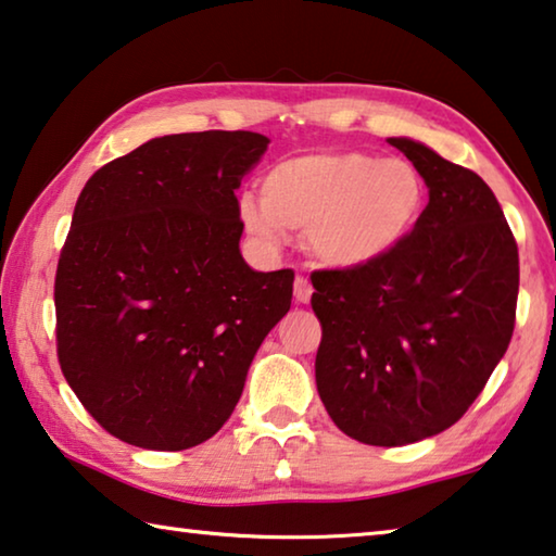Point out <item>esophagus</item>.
I'll list each match as a JSON object with an SVG mask.
<instances>
[{
  "mask_svg": "<svg viewBox=\"0 0 556 556\" xmlns=\"http://www.w3.org/2000/svg\"><path fill=\"white\" fill-rule=\"evenodd\" d=\"M312 294H314L312 281L304 279V277H296L294 279V299H296V304H309L312 302Z\"/></svg>",
  "mask_w": 556,
  "mask_h": 556,
  "instance_id": "obj_1",
  "label": "esophagus"
}]
</instances>
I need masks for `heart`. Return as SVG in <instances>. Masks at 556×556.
<instances>
[{"instance_id":"b5f03b06","label":"heart","mask_w":556,"mask_h":556,"mask_svg":"<svg viewBox=\"0 0 556 556\" xmlns=\"http://www.w3.org/2000/svg\"><path fill=\"white\" fill-rule=\"evenodd\" d=\"M260 195L244 192L237 215L247 235L279 250L289 230L331 269H361L389 260L416 235L428 185L405 157L364 151H316L264 170Z\"/></svg>"}]
</instances>
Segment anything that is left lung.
Returning <instances> with one entry per match:
<instances>
[{
  "instance_id": "obj_1",
  "label": "left lung",
  "mask_w": 556,
  "mask_h": 556,
  "mask_svg": "<svg viewBox=\"0 0 556 556\" xmlns=\"http://www.w3.org/2000/svg\"><path fill=\"white\" fill-rule=\"evenodd\" d=\"M428 185L416 235L389 260L316 271V391L349 438L395 447L463 418L515 329L517 244L480 175L389 138Z\"/></svg>"
}]
</instances>
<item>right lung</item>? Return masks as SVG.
I'll return each instance as SVG.
<instances>
[{
    "label": "right lung",
    "mask_w": 556,
    "mask_h": 556,
    "mask_svg": "<svg viewBox=\"0 0 556 556\" xmlns=\"http://www.w3.org/2000/svg\"><path fill=\"white\" fill-rule=\"evenodd\" d=\"M267 146L252 130L153 138L78 195L54 285L59 364L123 443L213 438L292 306L294 271H257L240 252L235 190Z\"/></svg>",
    "instance_id": "right-lung-1"
}]
</instances>
